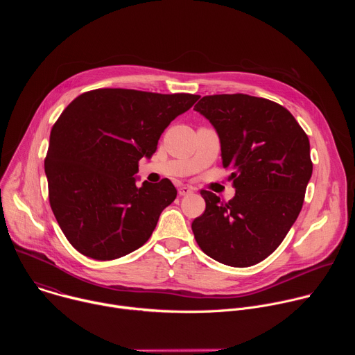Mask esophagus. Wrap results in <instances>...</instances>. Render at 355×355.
Listing matches in <instances>:
<instances>
[{
	"label": "esophagus",
	"mask_w": 355,
	"mask_h": 355,
	"mask_svg": "<svg viewBox=\"0 0 355 355\" xmlns=\"http://www.w3.org/2000/svg\"><path fill=\"white\" fill-rule=\"evenodd\" d=\"M178 193H180L181 196H187V195L193 193V189H192L191 187H181V188L178 189Z\"/></svg>",
	"instance_id": "1"
}]
</instances>
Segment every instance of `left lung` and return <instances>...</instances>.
I'll list each match as a JSON object with an SVG mask.
<instances>
[{"instance_id":"obj_1","label":"left lung","mask_w":355,"mask_h":355,"mask_svg":"<svg viewBox=\"0 0 355 355\" xmlns=\"http://www.w3.org/2000/svg\"><path fill=\"white\" fill-rule=\"evenodd\" d=\"M220 140L234 196L223 204L202 189L207 209L192 222L200 250L230 267H250L282 243L295 223L312 177L311 144L292 114L245 94L207 95L193 108Z\"/></svg>"}]
</instances>
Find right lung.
Listing matches in <instances>:
<instances>
[{
    "label": "right lung",
    "instance_id": "right-lung-1",
    "mask_svg": "<svg viewBox=\"0 0 355 355\" xmlns=\"http://www.w3.org/2000/svg\"><path fill=\"white\" fill-rule=\"evenodd\" d=\"M192 94L101 88L81 94L50 133L44 159L50 207L71 245L94 260L141 247L177 196L170 180L136 185L139 160L198 101Z\"/></svg>",
    "mask_w": 355,
    "mask_h": 355
}]
</instances>
